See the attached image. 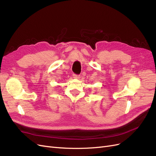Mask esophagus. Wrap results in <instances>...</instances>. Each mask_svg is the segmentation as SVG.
Here are the masks:
<instances>
[{"label":"esophagus","mask_w":156,"mask_h":156,"mask_svg":"<svg viewBox=\"0 0 156 156\" xmlns=\"http://www.w3.org/2000/svg\"><path fill=\"white\" fill-rule=\"evenodd\" d=\"M73 78H75V79H79V78H80V76H79V75H77V74H73Z\"/></svg>","instance_id":"esophagus-1"}]
</instances>
